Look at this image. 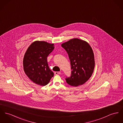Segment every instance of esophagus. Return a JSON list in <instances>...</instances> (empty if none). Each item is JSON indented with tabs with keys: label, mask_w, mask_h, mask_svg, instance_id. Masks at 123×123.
I'll list each match as a JSON object with an SVG mask.
<instances>
[{
	"label": "esophagus",
	"mask_w": 123,
	"mask_h": 123,
	"mask_svg": "<svg viewBox=\"0 0 123 123\" xmlns=\"http://www.w3.org/2000/svg\"><path fill=\"white\" fill-rule=\"evenodd\" d=\"M60 73H60V72H55V74H56V75L60 74Z\"/></svg>",
	"instance_id": "esophagus-1"
}]
</instances>
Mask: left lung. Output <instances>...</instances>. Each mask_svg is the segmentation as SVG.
Wrapping results in <instances>:
<instances>
[{
    "label": "left lung",
    "mask_w": 123,
    "mask_h": 123,
    "mask_svg": "<svg viewBox=\"0 0 123 123\" xmlns=\"http://www.w3.org/2000/svg\"><path fill=\"white\" fill-rule=\"evenodd\" d=\"M68 53L72 74L66 79L68 84L73 86L83 85L91 77L95 68L93 49L86 41L74 38L61 44Z\"/></svg>",
    "instance_id": "1"
}]
</instances>
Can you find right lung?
<instances>
[{
	"label": "right lung",
	"instance_id": "obj_1",
	"mask_svg": "<svg viewBox=\"0 0 123 123\" xmlns=\"http://www.w3.org/2000/svg\"><path fill=\"white\" fill-rule=\"evenodd\" d=\"M54 48L53 43L36 41L30 45L25 53L23 60L24 72L36 84L47 85L54 76L48 66L47 57Z\"/></svg>",
	"mask_w": 123,
	"mask_h": 123
}]
</instances>
